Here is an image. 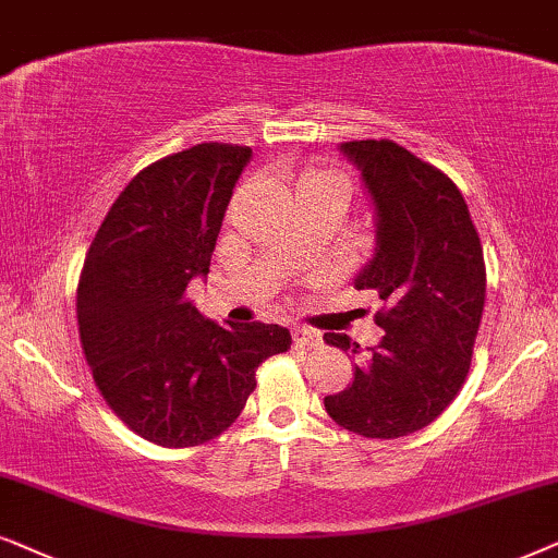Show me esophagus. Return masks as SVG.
I'll use <instances>...</instances> for the list:
<instances>
[{"label":"esophagus","instance_id":"1","mask_svg":"<svg viewBox=\"0 0 558 558\" xmlns=\"http://www.w3.org/2000/svg\"><path fill=\"white\" fill-rule=\"evenodd\" d=\"M293 341L299 347H322V333L308 329V326H295L293 329Z\"/></svg>","mask_w":558,"mask_h":558}]
</instances>
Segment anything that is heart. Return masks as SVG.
I'll list each match as a JSON object with an SVG mask.
<instances>
[{"mask_svg": "<svg viewBox=\"0 0 558 558\" xmlns=\"http://www.w3.org/2000/svg\"><path fill=\"white\" fill-rule=\"evenodd\" d=\"M306 183H324V185H331V189H337V191L344 193L347 198H349V191H352V185H349L347 178L339 175V173H331V170H322V173L308 175Z\"/></svg>", "mask_w": 558, "mask_h": 558, "instance_id": "heart-1", "label": "heart"}]
</instances>
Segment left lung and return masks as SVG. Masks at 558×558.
I'll list each match as a JSON object with an SVG mask.
<instances>
[{"mask_svg":"<svg viewBox=\"0 0 558 558\" xmlns=\"http://www.w3.org/2000/svg\"><path fill=\"white\" fill-rule=\"evenodd\" d=\"M339 150L375 204L377 247L356 275L375 288L385 329L354 365V380L324 405L339 426L367 439H398L447 411L472 365L485 308V257L462 191L447 173L392 140H354ZM324 341L360 354L347 333Z\"/></svg>","mask_w":558,"mask_h":558,"instance_id":"obj_1","label":"left lung"}]
</instances>
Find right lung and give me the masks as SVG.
I'll return each instance as SVG.
<instances>
[{
	"label": "right lung",
	"mask_w": 558,
	"mask_h": 558,
	"mask_svg": "<svg viewBox=\"0 0 558 558\" xmlns=\"http://www.w3.org/2000/svg\"><path fill=\"white\" fill-rule=\"evenodd\" d=\"M250 147L202 143L132 178L111 204L76 291L81 347L124 426L168 449L217 439L242 413L267 356L291 349L278 324L209 322L185 301L209 272Z\"/></svg>",
	"instance_id": "add662e5"
}]
</instances>
